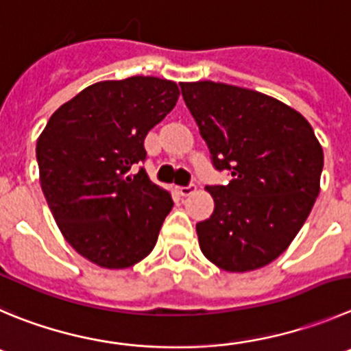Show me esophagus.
I'll return each mask as SVG.
<instances>
[{
  "instance_id": "esophagus-1",
  "label": "esophagus",
  "mask_w": 351,
  "mask_h": 351,
  "mask_svg": "<svg viewBox=\"0 0 351 351\" xmlns=\"http://www.w3.org/2000/svg\"><path fill=\"white\" fill-rule=\"evenodd\" d=\"M195 191H197V186H195L194 183H189V185L178 186V192L182 195H191V194H194Z\"/></svg>"
}]
</instances>
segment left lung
<instances>
[{
  "instance_id": "left-lung-1",
  "label": "left lung",
  "mask_w": 351,
  "mask_h": 351,
  "mask_svg": "<svg viewBox=\"0 0 351 351\" xmlns=\"http://www.w3.org/2000/svg\"><path fill=\"white\" fill-rule=\"evenodd\" d=\"M180 88L213 166L232 176L206 186L215 211L195 225L202 254L227 271L265 267L287 250L319 195L324 152L313 128L260 91L213 81Z\"/></svg>"
}]
</instances>
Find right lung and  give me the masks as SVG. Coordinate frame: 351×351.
Masks as SVG:
<instances>
[{
  "instance_id": "obj_1",
  "label": "right lung",
  "mask_w": 351,
  "mask_h": 351,
  "mask_svg": "<svg viewBox=\"0 0 351 351\" xmlns=\"http://www.w3.org/2000/svg\"><path fill=\"white\" fill-rule=\"evenodd\" d=\"M178 95L176 83L150 76L95 83L58 107L38 138L48 208L65 241L98 267H133L156 245L173 199L138 166L147 133Z\"/></svg>"
}]
</instances>
